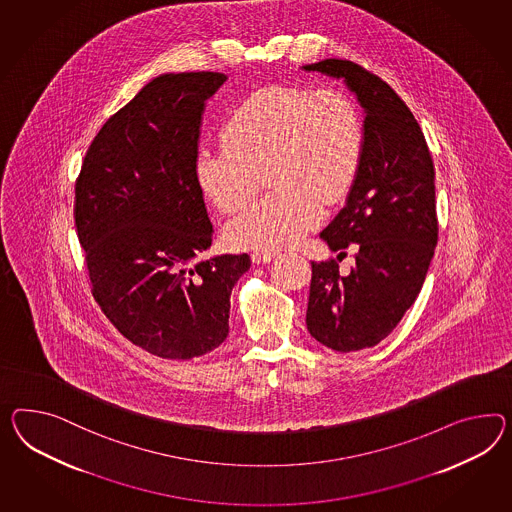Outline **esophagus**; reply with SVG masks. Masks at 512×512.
<instances>
[{
	"label": "esophagus",
	"instance_id": "34e87169",
	"mask_svg": "<svg viewBox=\"0 0 512 512\" xmlns=\"http://www.w3.org/2000/svg\"><path fill=\"white\" fill-rule=\"evenodd\" d=\"M273 256H275L273 250H254L250 258H252V262L254 263H267L271 262Z\"/></svg>",
	"mask_w": 512,
	"mask_h": 512
}]
</instances>
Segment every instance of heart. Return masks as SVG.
<instances>
[{"mask_svg": "<svg viewBox=\"0 0 512 512\" xmlns=\"http://www.w3.org/2000/svg\"><path fill=\"white\" fill-rule=\"evenodd\" d=\"M223 143L198 148V187L234 213L258 195L267 172L273 191L230 221L226 237L239 249H275L314 228L323 202L347 195L364 152V120L338 89L269 85L232 109Z\"/></svg>", "mask_w": 512, "mask_h": 512, "instance_id": "obj_1", "label": "heart"}]
</instances>
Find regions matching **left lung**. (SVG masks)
Returning <instances> with one entry per match:
<instances>
[{
  "instance_id": "obj_1",
  "label": "left lung",
  "mask_w": 512,
  "mask_h": 512,
  "mask_svg": "<svg viewBox=\"0 0 512 512\" xmlns=\"http://www.w3.org/2000/svg\"><path fill=\"white\" fill-rule=\"evenodd\" d=\"M343 79L364 117V152L343 210L321 232L334 252L356 245V265L312 262L306 327L351 353L384 340L414 304L438 241L434 165L418 120L379 76L345 59L302 66ZM345 254V252H340Z\"/></svg>"
}]
</instances>
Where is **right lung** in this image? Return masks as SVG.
I'll return each mask as SVG.
<instances>
[{
    "label": "right lung",
    "mask_w": 512,
    "mask_h": 512,
    "mask_svg": "<svg viewBox=\"0 0 512 512\" xmlns=\"http://www.w3.org/2000/svg\"><path fill=\"white\" fill-rule=\"evenodd\" d=\"M221 72L163 74L107 118L76 180L74 219L92 295L122 336L191 360L228 336L230 293L249 254L191 263L213 226L195 178L206 100Z\"/></svg>",
    "instance_id": "1"
}]
</instances>
